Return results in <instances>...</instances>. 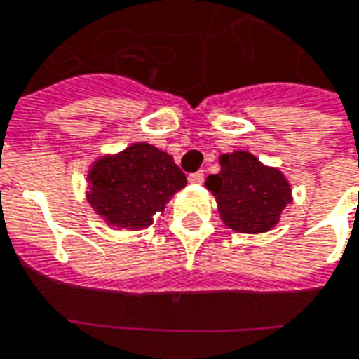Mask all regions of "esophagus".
Returning a JSON list of instances; mask_svg holds the SVG:
<instances>
[{"mask_svg":"<svg viewBox=\"0 0 359 359\" xmlns=\"http://www.w3.org/2000/svg\"><path fill=\"white\" fill-rule=\"evenodd\" d=\"M188 180H190L192 184H201V182H203V171L192 172V175L188 177Z\"/></svg>","mask_w":359,"mask_h":359,"instance_id":"1","label":"esophagus"}]
</instances>
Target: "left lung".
I'll list each match as a JSON object with an SVG mask.
<instances>
[{
  "label": "left lung",
  "instance_id": "obj_1",
  "mask_svg": "<svg viewBox=\"0 0 359 359\" xmlns=\"http://www.w3.org/2000/svg\"><path fill=\"white\" fill-rule=\"evenodd\" d=\"M219 161L220 171L207 177L205 187L217 200L222 222L241 233L272 230L293 200L285 175L247 150L222 154Z\"/></svg>",
  "mask_w": 359,
  "mask_h": 359
}]
</instances>
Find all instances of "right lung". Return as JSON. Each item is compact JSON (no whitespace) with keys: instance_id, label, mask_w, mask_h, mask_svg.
Segmentation results:
<instances>
[{"instance_id":"right-lung-1","label":"right lung","mask_w":359,"mask_h":359,"mask_svg":"<svg viewBox=\"0 0 359 359\" xmlns=\"http://www.w3.org/2000/svg\"><path fill=\"white\" fill-rule=\"evenodd\" d=\"M87 182L85 198L108 226L142 230L187 187V175L163 150L148 142H133L121 152L93 161Z\"/></svg>"}]
</instances>
